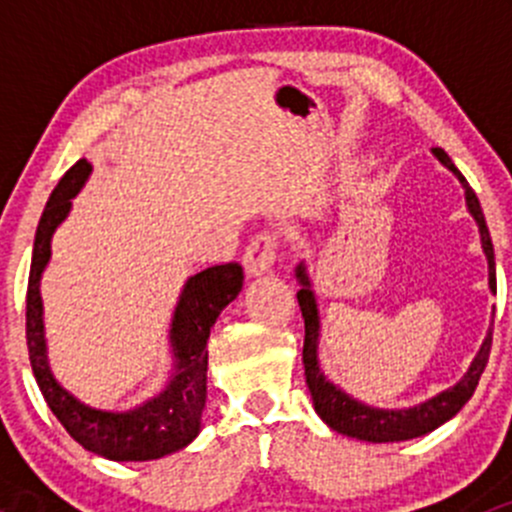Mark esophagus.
<instances>
[{
  "label": "esophagus",
  "instance_id": "34e87169",
  "mask_svg": "<svg viewBox=\"0 0 512 512\" xmlns=\"http://www.w3.org/2000/svg\"><path fill=\"white\" fill-rule=\"evenodd\" d=\"M277 235L275 232H257L245 247V272L247 275H262V272H270L272 265H275V255H277Z\"/></svg>",
  "mask_w": 512,
  "mask_h": 512
}]
</instances>
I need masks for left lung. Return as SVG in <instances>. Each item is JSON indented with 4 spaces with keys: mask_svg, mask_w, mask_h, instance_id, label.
I'll return each instance as SVG.
<instances>
[{
    "mask_svg": "<svg viewBox=\"0 0 512 512\" xmlns=\"http://www.w3.org/2000/svg\"><path fill=\"white\" fill-rule=\"evenodd\" d=\"M433 156L441 160L448 170L458 175V180L466 188V203L471 215L476 218L480 227V242H483L485 257H488L490 265V289L495 292V257H493V242H490L488 225H485L483 210H480L478 195L473 193V188L468 185V180L463 178L461 170L453 165V160L448 158V153L443 148H433ZM302 289L297 292L299 309H302L304 317V347H302V361H304V376H307V386L312 391L314 409L322 416V421L329 428H334L337 433L344 436L359 438V441H371V443H394V441H409V438L423 436V433L433 431L441 423H446L448 418H453L458 411L466 406V401L471 399L473 391H476L480 376H483L485 364H488L490 347H493V332L488 334V339L483 342L476 361L471 364L468 374L458 381L453 389L443 391V394L433 396L426 404L414 406V409L406 411H381L371 409V406L359 404V401L349 399L344 391H339L337 386L329 384L324 379V374L319 371L317 364V334H319V317H317V304H314V294L309 289V280L304 275V267L297 270Z\"/></svg>",
    "mask_w": 512,
    "mask_h": 512,
    "instance_id": "left-lung-1",
    "label": "left lung"
}]
</instances>
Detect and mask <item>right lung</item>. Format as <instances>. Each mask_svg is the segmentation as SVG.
Returning <instances> with one entry per match:
<instances>
[{"mask_svg": "<svg viewBox=\"0 0 512 512\" xmlns=\"http://www.w3.org/2000/svg\"><path fill=\"white\" fill-rule=\"evenodd\" d=\"M91 163L76 160L51 193L34 237L32 267L27 285V349L34 379L44 401L69 436L86 451L108 461H153L188 446L200 431V414L205 406L208 379V337L218 314L242 289L240 262L208 267L190 277L175 307L170 339L175 347V374L165 391L141 409L126 414H108L79 404L69 391L61 389L46 364L44 324H41L39 277L51 255V235L69 215L71 198L89 178Z\"/></svg>", "mask_w": 512, "mask_h": 512, "instance_id": "add662e5", "label": "right lung"}]
</instances>
